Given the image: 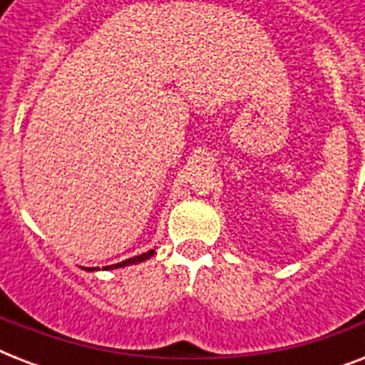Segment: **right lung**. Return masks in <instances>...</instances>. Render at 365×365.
Here are the masks:
<instances>
[{
    "mask_svg": "<svg viewBox=\"0 0 365 365\" xmlns=\"http://www.w3.org/2000/svg\"><path fill=\"white\" fill-rule=\"evenodd\" d=\"M155 255V250H149L145 254H140V255H134L130 259H125L121 263H115V265H108V267H102L104 271H113V269H121V267H128V265H136V263H142V261L149 259V257H153ZM85 271L93 272V271H100V267H81Z\"/></svg>",
    "mask_w": 365,
    "mask_h": 365,
    "instance_id": "add662e5",
    "label": "right lung"
}]
</instances>
